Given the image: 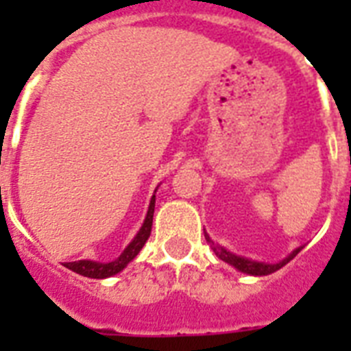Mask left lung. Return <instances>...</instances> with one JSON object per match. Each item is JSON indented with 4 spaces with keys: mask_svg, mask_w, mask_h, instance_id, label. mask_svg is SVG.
I'll return each mask as SVG.
<instances>
[{
    "mask_svg": "<svg viewBox=\"0 0 351 351\" xmlns=\"http://www.w3.org/2000/svg\"><path fill=\"white\" fill-rule=\"evenodd\" d=\"M206 240H208V242H211L208 234H206ZM213 251H215V255L219 256V258H222L224 262H228V264L234 266L237 269H239V271L250 273V275H269V273L277 271V269H280L282 266H286V264H288V262L291 261V258H293L297 253H299L300 247L299 250H295L293 253L288 256V258H284V261L278 262V264H264V262L247 261V258H242V256L233 255V253H230V251H226L224 247H220V245H215V244H213Z\"/></svg>",
    "mask_w": 351,
    "mask_h": 351,
    "instance_id": "8db88e82",
    "label": "left lung"
}]
</instances>
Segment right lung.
Masks as SVG:
<instances>
[{
	"instance_id": "right-lung-1",
	"label": "right lung",
	"mask_w": 351,
	"mask_h": 351,
	"mask_svg": "<svg viewBox=\"0 0 351 351\" xmlns=\"http://www.w3.org/2000/svg\"><path fill=\"white\" fill-rule=\"evenodd\" d=\"M153 213H154V197L151 198V204H149L147 217H145V222H143L142 230L138 231V234L134 237L131 244L127 245L123 253L118 256L117 261L107 262V264H101V262H93V261H76V262H67L65 267L73 269V271L84 275V277L89 278H106L111 277V275H117L118 271H121L123 267L129 264V262L134 258V256L140 253V250L145 244V240L149 239L151 234V226H153Z\"/></svg>"
}]
</instances>
